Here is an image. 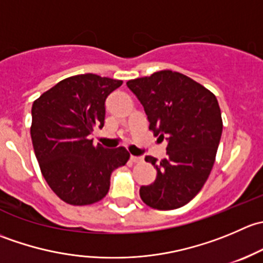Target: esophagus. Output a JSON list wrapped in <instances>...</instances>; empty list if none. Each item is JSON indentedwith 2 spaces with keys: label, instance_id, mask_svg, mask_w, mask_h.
Returning <instances> with one entry per match:
<instances>
[{
  "label": "esophagus",
  "instance_id": "esophagus-1",
  "mask_svg": "<svg viewBox=\"0 0 263 263\" xmlns=\"http://www.w3.org/2000/svg\"><path fill=\"white\" fill-rule=\"evenodd\" d=\"M131 161H134V163H141L142 160H144V159L141 158V156H134V155H131Z\"/></svg>",
  "mask_w": 263,
  "mask_h": 263
}]
</instances>
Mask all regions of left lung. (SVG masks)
Segmentation results:
<instances>
[{
  "label": "left lung",
  "instance_id": "1",
  "mask_svg": "<svg viewBox=\"0 0 263 263\" xmlns=\"http://www.w3.org/2000/svg\"><path fill=\"white\" fill-rule=\"evenodd\" d=\"M144 107L148 129L168 141L166 158L147 155L156 179L140 188V197L156 210H174L201 191L213 169L222 132L216 97L183 73L171 70L127 81Z\"/></svg>",
  "mask_w": 263,
  "mask_h": 263
}]
</instances>
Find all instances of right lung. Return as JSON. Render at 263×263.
Masks as SVG:
<instances>
[{"mask_svg": "<svg viewBox=\"0 0 263 263\" xmlns=\"http://www.w3.org/2000/svg\"><path fill=\"white\" fill-rule=\"evenodd\" d=\"M121 85L94 73L71 76L33 103L30 135L36 160L53 192L70 205L105 197L112 172L128 161L124 147L107 150L89 137L95 127L103 128L105 99Z\"/></svg>", "mask_w": 263, "mask_h": 263, "instance_id": "obj_1", "label": "right lung"}]
</instances>
